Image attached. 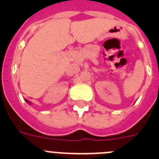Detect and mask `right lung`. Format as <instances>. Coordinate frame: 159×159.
<instances>
[{"label": "right lung", "instance_id": "add662e5", "mask_svg": "<svg viewBox=\"0 0 159 159\" xmlns=\"http://www.w3.org/2000/svg\"><path fill=\"white\" fill-rule=\"evenodd\" d=\"M25 102H28V103H29V104H30V102H29V101H28V100H26V99H25Z\"/></svg>", "mask_w": 159, "mask_h": 159}]
</instances>
